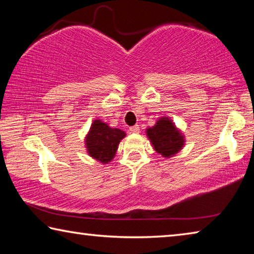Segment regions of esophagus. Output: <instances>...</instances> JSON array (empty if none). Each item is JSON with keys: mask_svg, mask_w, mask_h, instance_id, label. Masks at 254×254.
Wrapping results in <instances>:
<instances>
[{"mask_svg": "<svg viewBox=\"0 0 254 254\" xmlns=\"http://www.w3.org/2000/svg\"><path fill=\"white\" fill-rule=\"evenodd\" d=\"M130 132L132 133H139L140 132V127L139 126H133L130 127Z\"/></svg>", "mask_w": 254, "mask_h": 254, "instance_id": "1", "label": "esophagus"}]
</instances>
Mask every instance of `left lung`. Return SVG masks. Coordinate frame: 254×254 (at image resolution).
<instances>
[{
	"instance_id": "obj_1",
	"label": "left lung",
	"mask_w": 254,
	"mask_h": 254,
	"mask_svg": "<svg viewBox=\"0 0 254 254\" xmlns=\"http://www.w3.org/2000/svg\"><path fill=\"white\" fill-rule=\"evenodd\" d=\"M147 135L151 140L154 150L163 157L176 154L184 145V136L168 118H161L156 126L149 127Z\"/></svg>"
}]
</instances>
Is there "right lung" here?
<instances>
[{"mask_svg":"<svg viewBox=\"0 0 254 254\" xmlns=\"http://www.w3.org/2000/svg\"><path fill=\"white\" fill-rule=\"evenodd\" d=\"M126 133L119 128H112L101 120H95L92 124L88 135L86 136V148L89 156L106 163L113 159L120 141Z\"/></svg>","mask_w":254,"mask_h":254,"instance_id":"add662e5","label":"right lung"}]
</instances>
